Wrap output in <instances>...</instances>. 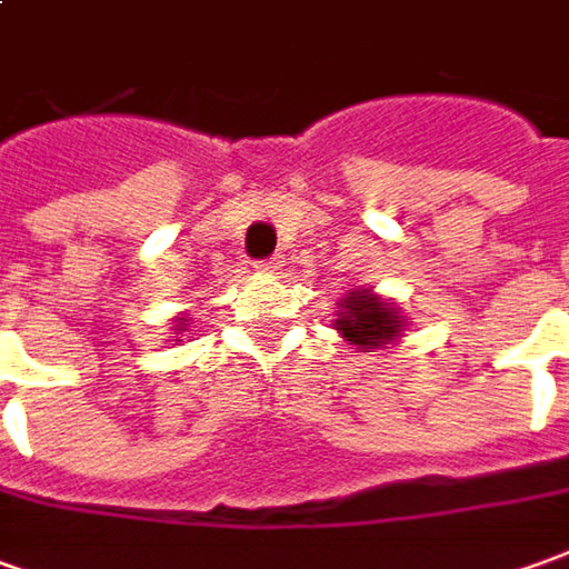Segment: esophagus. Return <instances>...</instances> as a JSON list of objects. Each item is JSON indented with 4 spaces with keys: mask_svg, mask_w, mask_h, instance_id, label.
<instances>
[{
    "mask_svg": "<svg viewBox=\"0 0 569 569\" xmlns=\"http://www.w3.org/2000/svg\"><path fill=\"white\" fill-rule=\"evenodd\" d=\"M281 262H284V259H281V257L257 259V269H259V272H278V269H281Z\"/></svg>",
    "mask_w": 569,
    "mask_h": 569,
    "instance_id": "esophagus-1",
    "label": "esophagus"
}]
</instances>
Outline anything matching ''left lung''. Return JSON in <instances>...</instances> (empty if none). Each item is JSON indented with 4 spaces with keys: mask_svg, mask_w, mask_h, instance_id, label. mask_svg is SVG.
Wrapping results in <instances>:
<instances>
[{
    "mask_svg": "<svg viewBox=\"0 0 569 569\" xmlns=\"http://www.w3.org/2000/svg\"><path fill=\"white\" fill-rule=\"evenodd\" d=\"M341 307H345V312H338L335 326L347 341L363 347L366 353L395 341L400 335V316H395V310L388 303H382L379 297H372V293H347Z\"/></svg>",
    "mask_w": 569,
    "mask_h": 569,
    "instance_id": "1",
    "label": "left lung"
}]
</instances>
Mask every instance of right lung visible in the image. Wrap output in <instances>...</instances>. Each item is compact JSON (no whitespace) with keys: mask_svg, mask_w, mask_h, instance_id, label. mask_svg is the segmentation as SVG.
Listing matches in <instances>:
<instances>
[{"mask_svg":"<svg viewBox=\"0 0 569 569\" xmlns=\"http://www.w3.org/2000/svg\"><path fill=\"white\" fill-rule=\"evenodd\" d=\"M184 322H187V319H184Z\"/></svg>","mask_w":569,"mask_h":569,"instance_id":"1","label":"right lung"}]
</instances>
